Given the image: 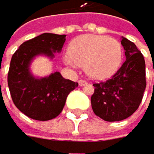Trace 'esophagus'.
<instances>
[{"label":"esophagus","mask_w":154,"mask_h":154,"mask_svg":"<svg viewBox=\"0 0 154 154\" xmlns=\"http://www.w3.org/2000/svg\"><path fill=\"white\" fill-rule=\"evenodd\" d=\"M79 86H84V85L87 84V82H86V81L83 80V79H79Z\"/></svg>","instance_id":"1"}]
</instances>
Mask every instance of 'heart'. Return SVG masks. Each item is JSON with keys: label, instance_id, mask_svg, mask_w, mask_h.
Instances as JSON below:
<instances>
[{"label": "heart", "instance_id": "obj_1", "mask_svg": "<svg viewBox=\"0 0 154 154\" xmlns=\"http://www.w3.org/2000/svg\"><path fill=\"white\" fill-rule=\"evenodd\" d=\"M69 51L70 54L64 56L65 63L72 68L84 67L86 75L97 80L112 76L124 57L120 42L104 35L79 36L71 43Z\"/></svg>", "mask_w": 154, "mask_h": 154}]
</instances>
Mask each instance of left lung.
Wrapping results in <instances>:
<instances>
[{"label": "left lung", "instance_id": "8db88e82", "mask_svg": "<svg viewBox=\"0 0 154 154\" xmlns=\"http://www.w3.org/2000/svg\"><path fill=\"white\" fill-rule=\"evenodd\" d=\"M125 61L110 79L94 83L91 104L94 113L107 122H118L132 115L146 89V63L133 42L122 37Z\"/></svg>", "mask_w": 154, "mask_h": 154}]
</instances>
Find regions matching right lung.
<instances>
[{"label":"right lung","instance_id":"obj_1","mask_svg":"<svg viewBox=\"0 0 154 154\" xmlns=\"http://www.w3.org/2000/svg\"><path fill=\"white\" fill-rule=\"evenodd\" d=\"M66 40L65 34L43 33L22 44L10 61L7 83L16 107L26 116L37 121H49L61 113L71 91L78 82L66 79L59 72L44 78H36L30 64L38 55L53 59L60 53Z\"/></svg>","mask_w":154,"mask_h":154}]
</instances>
